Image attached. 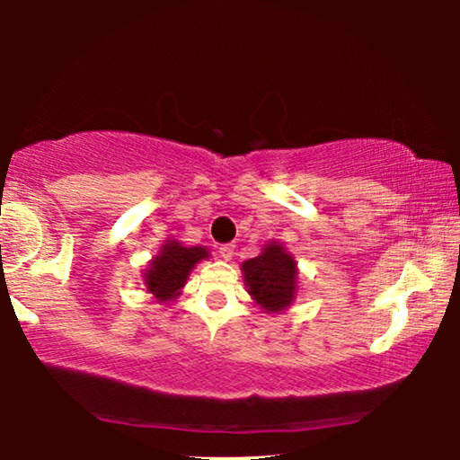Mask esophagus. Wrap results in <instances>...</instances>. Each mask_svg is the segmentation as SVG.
Instances as JSON below:
<instances>
[{
  "instance_id": "obj_1",
  "label": "esophagus",
  "mask_w": 460,
  "mask_h": 460,
  "mask_svg": "<svg viewBox=\"0 0 460 460\" xmlns=\"http://www.w3.org/2000/svg\"><path fill=\"white\" fill-rule=\"evenodd\" d=\"M219 255H222L226 261L232 260V255H234V244H222V247H219Z\"/></svg>"
}]
</instances>
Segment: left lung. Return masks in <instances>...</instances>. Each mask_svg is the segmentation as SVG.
Wrapping results in <instances>:
<instances>
[{"label": "left lung", "instance_id": "left-lung-1", "mask_svg": "<svg viewBox=\"0 0 460 460\" xmlns=\"http://www.w3.org/2000/svg\"><path fill=\"white\" fill-rule=\"evenodd\" d=\"M247 291L268 314H279L293 304L297 295V263L280 243H268L261 255L243 261Z\"/></svg>", "mask_w": 460, "mask_h": 460}]
</instances>
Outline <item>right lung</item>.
Here are the masks:
<instances>
[{"instance_id": "add662e5", "label": "right lung", "mask_w": 460, "mask_h": 460, "mask_svg": "<svg viewBox=\"0 0 460 460\" xmlns=\"http://www.w3.org/2000/svg\"><path fill=\"white\" fill-rule=\"evenodd\" d=\"M207 257H209V251L205 247H184L181 243L169 238L161 247L159 255L153 257L148 268L144 270V285L159 304L172 301L186 285L192 268Z\"/></svg>"}]
</instances>
